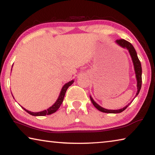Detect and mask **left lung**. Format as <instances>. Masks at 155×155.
I'll use <instances>...</instances> for the list:
<instances>
[{"label":"left lung","instance_id":"obj_1","mask_svg":"<svg viewBox=\"0 0 155 155\" xmlns=\"http://www.w3.org/2000/svg\"><path fill=\"white\" fill-rule=\"evenodd\" d=\"M115 42L119 46L121 47L124 48V49H126L129 52V54L130 55V57L132 58V61H133L134 68H135V76L137 79V91L135 97L138 95L139 91L141 90V82H142V79H141V74H142V69H141V64L140 61H139L137 54V52L135 49V48L132 45L131 43H130L126 40L124 39H120L117 40ZM90 99L91 102L93 103V104L94 105L95 107L99 110L101 112L103 113H120L125 110V109L128 107V106L130 105V104H128L127 106H126L125 107L123 108L118 109V110H108V109H106L104 108L101 107L99 104H97L95 101L93 100L92 97L90 95Z\"/></svg>","mask_w":155,"mask_h":155}]
</instances>
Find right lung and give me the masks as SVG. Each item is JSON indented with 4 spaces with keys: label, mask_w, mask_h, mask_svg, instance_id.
<instances>
[{
    "label": "right lung",
    "mask_w": 155,
    "mask_h": 155,
    "mask_svg": "<svg viewBox=\"0 0 155 155\" xmlns=\"http://www.w3.org/2000/svg\"><path fill=\"white\" fill-rule=\"evenodd\" d=\"M73 82H74V80H73L71 81H70V82L66 83L63 86L62 88V90H61V91H60L59 97H58V98L57 99L56 101H55V102L51 106H50L49 108L46 109V110H44L42 111H40V112L34 113V112H31V111H29V110H27V109H25V108H23L21 106H21V107L23 108L24 110L26 111V112H27L28 113L30 114V115H33V116H45V115H51V114L56 112V111L58 110V108H60V105L62 104V101H63V100H64V97L66 91H67V88L69 87ZM13 97H14V96H13Z\"/></svg>",
    "instance_id": "1"
}]
</instances>
